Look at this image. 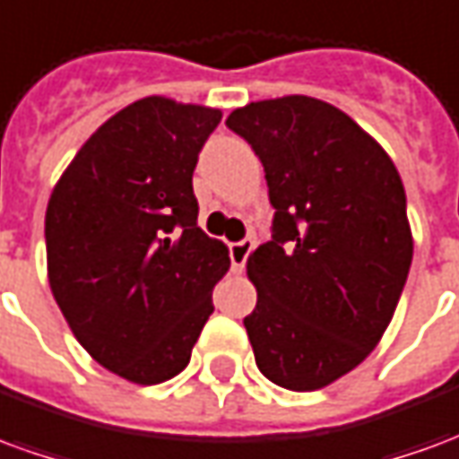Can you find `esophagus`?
Listing matches in <instances>:
<instances>
[{"instance_id":"1","label":"esophagus","mask_w":459,"mask_h":459,"mask_svg":"<svg viewBox=\"0 0 459 459\" xmlns=\"http://www.w3.org/2000/svg\"><path fill=\"white\" fill-rule=\"evenodd\" d=\"M250 250H253V240L248 238L238 240V243H230V263H233V273H243Z\"/></svg>"}]
</instances>
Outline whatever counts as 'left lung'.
<instances>
[{"label": "left lung", "mask_w": 459, "mask_h": 459, "mask_svg": "<svg viewBox=\"0 0 459 459\" xmlns=\"http://www.w3.org/2000/svg\"><path fill=\"white\" fill-rule=\"evenodd\" d=\"M265 167L275 236L248 255L243 319L260 374L290 391L334 384L394 319L413 260L394 160L334 105L285 95L226 120Z\"/></svg>", "instance_id": "obj_1"}]
</instances>
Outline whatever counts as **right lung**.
<instances>
[{
	"instance_id": "1",
	"label": "right lung",
	"mask_w": 459,
	"mask_h": 459,
	"mask_svg": "<svg viewBox=\"0 0 459 459\" xmlns=\"http://www.w3.org/2000/svg\"><path fill=\"white\" fill-rule=\"evenodd\" d=\"M219 108L150 95L85 140L46 206L48 285L74 337L125 381L181 374L229 248L199 229L191 177Z\"/></svg>"
}]
</instances>
